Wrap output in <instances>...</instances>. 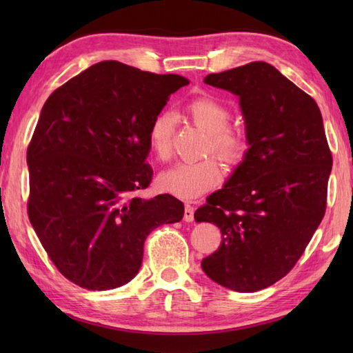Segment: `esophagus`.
<instances>
[{"mask_svg":"<svg viewBox=\"0 0 353 353\" xmlns=\"http://www.w3.org/2000/svg\"><path fill=\"white\" fill-rule=\"evenodd\" d=\"M183 220L185 221H194V208L191 205H185V214H183Z\"/></svg>","mask_w":353,"mask_h":353,"instance_id":"esophagus-1","label":"esophagus"}]
</instances>
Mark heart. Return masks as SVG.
I'll use <instances>...</instances> for the list:
<instances>
[{
  "mask_svg": "<svg viewBox=\"0 0 353 353\" xmlns=\"http://www.w3.org/2000/svg\"><path fill=\"white\" fill-rule=\"evenodd\" d=\"M185 110L194 123L209 133L208 152L216 153L230 165L244 159L249 150V139L241 129L229 125L232 114L226 103L212 95H201L186 104ZM172 127V117L167 112L157 115L150 125L148 142L159 159H168L171 154ZM221 174L219 161L206 157L197 162L176 163L159 176V185L171 196L192 200L219 185Z\"/></svg>",
  "mask_w": 353,
  "mask_h": 353,
  "instance_id": "1",
  "label": "heart"
}]
</instances>
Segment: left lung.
Here are the masks:
<instances>
[{"label": "left lung", "instance_id": "left-lung-1", "mask_svg": "<svg viewBox=\"0 0 353 353\" xmlns=\"http://www.w3.org/2000/svg\"><path fill=\"white\" fill-rule=\"evenodd\" d=\"M239 99L249 150L194 219L223 241L201 261L208 277L238 292L264 290L302 256L326 211L332 154L312 97L265 62L209 74Z\"/></svg>", "mask_w": 353, "mask_h": 353}]
</instances>
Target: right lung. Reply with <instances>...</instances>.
Segmentation results:
<instances>
[{
  "label": "right lung",
  "instance_id": "obj_1",
  "mask_svg": "<svg viewBox=\"0 0 353 353\" xmlns=\"http://www.w3.org/2000/svg\"><path fill=\"white\" fill-rule=\"evenodd\" d=\"M117 61L57 88L27 148L28 219L52 264L86 290H114L139 272L153 229L182 220L181 200L137 196L152 182L148 129L188 85Z\"/></svg>",
  "mask_w": 353,
  "mask_h": 353
}]
</instances>
